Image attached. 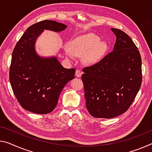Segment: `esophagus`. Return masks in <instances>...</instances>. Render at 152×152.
Segmentation results:
<instances>
[{
    "label": "esophagus",
    "mask_w": 152,
    "mask_h": 152,
    "mask_svg": "<svg viewBox=\"0 0 152 152\" xmlns=\"http://www.w3.org/2000/svg\"><path fill=\"white\" fill-rule=\"evenodd\" d=\"M76 76H77V77H81V76H82V74H83V72L81 71V69H76Z\"/></svg>",
    "instance_id": "1"
}]
</instances>
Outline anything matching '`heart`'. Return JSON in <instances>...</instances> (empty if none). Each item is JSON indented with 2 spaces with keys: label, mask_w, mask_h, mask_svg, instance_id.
<instances>
[{
  "label": "heart",
  "mask_w": 152,
  "mask_h": 152,
  "mask_svg": "<svg viewBox=\"0 0 152 152\" xmlns=\"http://www.w3.org/2000/svg\"><path fill=\"white\" fill-rule=\"evenodd\" d=\"M107 49V43L101 42L100 37L94 34H88L72 40L69 42V48H66L64 53L69 58L74 55L83 56L84 63L93 65L102 58Z\"/></svg>",
  "instance_id": "heart-1"
}]
</instances>
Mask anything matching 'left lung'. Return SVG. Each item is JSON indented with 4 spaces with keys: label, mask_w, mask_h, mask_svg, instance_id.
<instances>
[{
    "label": "left lung",
    "mask_w": 152,
    "mask_h": 152,
    "mask_svg": "<svg viewBox=\"0 0 152 152\" xmlns=\"http://www.w3.org/2000/svg\"><path fill=\"white\" fill-rule=\"evenodd\" d=\"M116 37L114 49L97 64L83 69L86 106L92 116L112 118L126 112L140 89L141 58L132 39L111 28Z\"/></svg>",
    "instance_id": "8db88e82"
}]
</instances>
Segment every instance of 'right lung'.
Listing matches in <instances>:
<instances>
[{
    "label": "right lung",
    "mask_w": 152,
    "mask_h": 152,
    "mask_svg": "<svg viewBox=\"0 0 152 152\" xmlns=\"http://www.w3.org/2000/svg\"><path fill=\"white\" fill-rule=\"evenodd\" d=\"M67 28L56 21L43 20L30 26L12 53L9 80L21 106L36 114L53 110L65 85L74 78L76 69H66L55 57H41L35 42L44 30L59 32Z\"/></svg>",
    "instance_id": "obj_1"
}]
</instances>
